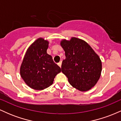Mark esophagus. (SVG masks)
<instances>
[{
  "mask_svg": "<svg viewBox=\"0 0 121 121\" xmlns=\"http://www.w3.org/2000/svg\"><path fill=\"white\" fill-rule=\"evenodd\" d=\"M57 64H58V65H59V66H60V67L61 68V64H62V61H60V62H59V63Z\"/></svg>",
  "mask_w": 121,
  "mask_h": 121,
  "instance_id": "34e87169",
  "label": "esophagus"
}]
</instances>
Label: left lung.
<instances>
[{"label": "left lung", "mask_w": 121, "mask_h": 121, "mask_svg": "<svg viewBox=\"0 0 121 121\" xmlns=\"http://www.w3.org/2000/svg\"><path fill=\"white\" fill-rule=\"evenodd\" d=\"M60 44L66 57L62 61L61 71L69 84L80 91L90 90L100 77V58L86 42L80 39L63 40Z\"/></svg>", "instance_id": "left-lung-1"}]
</instances>
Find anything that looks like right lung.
Masks as SVG:
<instances>
[{
  "label": "right lung",
  "mask_w": 121,
  "mask_h": 121,
  "mask_svg": "<svg viewBox=\"0 0 121 121\" xmlns=\"http://www.w3.org/2000/svg\"><path fill=\"white\" fill-rule=\"evenodd\" d=\"M48 41L39 38L29 47L20 67V75L31 88L43 90L53 82L61 68L48 55Z\"/></svg>",
  "instance_id": "obj_1"
}]
</instances>
